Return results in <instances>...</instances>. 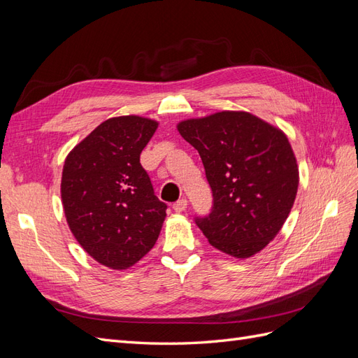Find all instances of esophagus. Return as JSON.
Listing matches in <instances>:
<instances>
[{
	"label": "esophagus",
	"instance_id": "34e87169",
	"mask_svg": "<svg viewBox=\"0 0 358 358\" xmlns=\"http://www.w3.org/2000/svg\"><path fill=\"white\" fill-rule=\"evenodd\" d=\"M187 208H188V200L187 199H180L175 204H173V210L178 212V213L187 210Z\"/></svg>",
	"mask_w": 358,
	"mask_h": 358
}]
</instances>
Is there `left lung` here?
<instances>
[{
	"instance_id": "obj_1",
	"label": "left lung",
	"mask_w": 358,
	"mask_h": 358,
	"mask_svg": "<svg viewBox=\"0 0 358 358\" xmlns=\"http://www.w3.org/2000/svg\"><path fill=\"white\" fill-rule=\"evenodd\" d=\"M199 150L213 204L194 221L209 243L236 258L257 254L282 229L299 170L287 136L246 112H220L178 125Z\"/></svg>"
}]
</instances>
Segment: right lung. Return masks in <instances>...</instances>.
Segmentation results:
<instances>
[{"instance_id":"add662e5","label":"right lung","mask_w":358,"mask_h":358,"mask_svg":"<svg viewBox=\"0 0 358 358\" xmlns=\"http://www.w3.org/2000/svg\"><path fill=\"white\" fill-rule=\"evenodd\" d=\"M158 124L107 119L69 154L61 199L76 241L100 264L124 270L155 245L167 204L157 196L140 154Z\"/></svg>"}]
</instances>
